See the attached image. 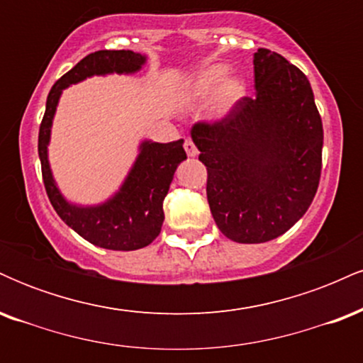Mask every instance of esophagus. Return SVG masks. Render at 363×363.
<instances>
[{
  "label": "esophagus",
  "mask_w": 363,
  "mask_h": 363,
  "mask_svg": "<svg viewBox=\"0 0 363 363\" xmlns=\"http://www.w3.org/2000/svg\"><path fill=\"white\" fill-rule=\"evenodd\" d=\"M184 150H186L187 157H196V155H198V148H196V145L193 143V140L187 138L184 141Z\"/></svg>",
  "instance_id": "esophagus-1"
}]
</instances>
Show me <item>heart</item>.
<instances>
[{"label":"heart","instance_id":"b5f03b06","mask_svg":"<svg viewBox=\"0 0 363 363\" xmlns=\"http://www.w3.org/2000/svg\"><path fill=\"white\" fill-rule=\"evenodd\" d=\"M227 73L228 66L225 65L208 66L203 72H199L194 82L191 83V94L196 99L210 97L216 88L219 89L213 99V111L218 116L227 114L228 111L234 109L237 102L244 97L245 91V83L242 78L228 77L223 81V78L227 77Z\"/></svg>","mask_w":363,"mask_h":363}]
</instances>
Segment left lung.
Here are the masks:
<instances>
[{
  "mask_svg": "<svg viewBox=\"0 0 363 363\" xmlns=\"http://www.w3.org/2000/svg\"><path fill=\"white\" fill-rule=\"evenodd\" d=\"M256 97L222 119L191 129L206 165V196L220 232L261 244L302 218L323 169V121L297 66L261 48L254 52Z\"/></svg>",
  "mask_w": 363,
  "mask_h": 363,
  "instance_id": "8db88e82",
  "label": "left lung"
}]
</instances>
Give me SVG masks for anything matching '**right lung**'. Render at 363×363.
Listing matches in <instances>:
<instances>
[{
  "instance_id": "add662e5",
  "label": "right lung",
  "mask_w": 363,
  "mask_h": 363,
  "mask_svg": "<svg viewBox=\"0 0 363 363\" xmlns=\"http://www.w3.org/2000/svg\"><path fill=\"white\" fill-rule=\"evenodd\" d=\"M147 57L133 51H95L52 85L39 128V158L45 193L56 213L78 235L111 251H136L152 244L164 223V199L169 193L177 165L186 158L184 141L153 143L143 141L140 155L121 189L99 206H77L62 198L54 182L48 160L54 112L61 91L94 74L135 73Z\"/></svg>"
}]
</instances>
